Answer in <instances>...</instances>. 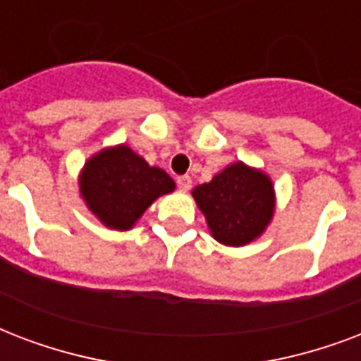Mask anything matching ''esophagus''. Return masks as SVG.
Here are the masks:
<instances>
[{
    "label": "esophagus",
    "mask_w": 361,
    "mask_h": 361,
    "mask_svg": "<svg viewBox=\"0 0 361 361\" xmlns=\"http://www.w3.org/2000/svg\"><path fill=\"white\" fill-rule=\"evenodd\" d=\"M177 186L180 190H190V186H192V178L188 177V175H180V177H177Z\"/></svg>",
    "instance_id": "1"
}]
</instances>
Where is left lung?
<instances>
[{"instance_id":"left-lung-1","label":"left lung","mask_w":361,"mask_h":361,"mask_svg":"<svg viewBox=\"0 0 361 361\" xmlns=\"http://www.w3.org/2000/svg\"><path fill=\"white\" fill-rule=\"evenodd\" d=\"M192 195L205 214L212 237L230 247L256 239L275 209L269 177L241 161L226 167L211 183L200 184Z\"/></svg>"}]
</instances>
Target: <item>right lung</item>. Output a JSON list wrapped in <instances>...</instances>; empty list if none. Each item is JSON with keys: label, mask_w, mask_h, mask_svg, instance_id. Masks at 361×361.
Returning a JSON list of instances; mask_svg holds the SVG:
<instances>
[{"label": "right lung", "mask_w": 361, "mask_h": 361, "mask_svg": "<svg viewBox=\"0 0 361 361\" xmlns=\"http://www.w3.org/2000/svg\"><path fill=\"white\" fill-rule=\"evenodd\" d=\"M173 190L175 183L164 169L150 167L126 145L90 158L80 175L88 209L114 230H130L156 197Z\"/></svg>", "instance_id": "right-lung-1"}]
</instances>
